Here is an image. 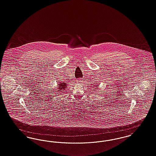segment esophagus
I'll return each mask as SVG.
<instances>
[{
  "label": "esophagus",
  "instance_id": "obj_1",
  "mask_svg": "<svg viewBox=\"0 0 156 156\" xmlns=\"http://www.w3.org/2000/svg\"><path fill=\"white\" fill-rule=\"evenodd\" d=\"M76 81H77V82L79 83H80L81 82H82V80L81 79H78Z\"/></svg>",
  "mask_w": 156,
  "mask_h": 156
}]
</instances>
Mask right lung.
<instances>
[{
    "label": "right lung",
    "mask_w": 156,
    "mask_h": 156,
    "mask_svg": "<svg viewBox=\"0 0 156 156\" xmlns=\"http://www.w3.org/2000/svg\"><path fill=\"white\" fill-rule=\"evenodd\" d=\"M58 91H62V90H65V88L67 87V83H63V82H60L59 84H58Z\"/></svg>",
    "instance_id": "1"
}]
</instances>
